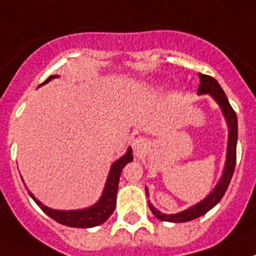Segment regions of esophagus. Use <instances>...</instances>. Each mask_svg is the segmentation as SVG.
Returning a JSON list of instances; mask_svg holds the SVG:
<instances>
[{
  "instance_id": "obj_1",
  "label": "esophagus",
  "mask_w": 256,
  "mask_h": 256,
  "mask_svg": "<svg viewBox=\"0 0 256 256\" xmlns=\"http://www.w3.org/2000/svg\"><path fill=\"white\" fill-rule=\"evenodd\" d=\"M132 146L136 153H141V152L145 150V148H146V141L144 140L142 137H137V138L133 140Z\"/></svg>"
}]
</instances>
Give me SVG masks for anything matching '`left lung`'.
Masks as SVG:
<instances>
[{"mask_svg": "<svg viewBox=\"0 0 256 256\" xmlns=\"http://www.w3.org/2000/svg\"><path fill=\"white\" fill-rule=\"evenodd\" d=\"M200 77V85L198 88V94H209L212 96L218 106L221 107L225 119H226L228 128H229V138H228V150H226V162H225V168H224L222 175L221 179L218 180L217 186L213 188V191L206 196V199L202 200L200 202L192 206L191 208L186 209L183 212L175 213V214H166V213L160 212L158 209L153 206L149 202V208L153 212V214L161 221H168V222H187L191 220H195L198 217L206 214L208 210L216 206L220 200L222 199V196L225 195L229 183L233 176L234 168H236V160H237V138H238V122H237V114L233 110V107L230 106L229 100L226 98V94L224 92L218 82L210 76H206L199 73ZM146 195H149L148 190Z\"/></svg>", "mask_w": 256, "mask_h": 256, "instance_id": "obj_1", "label": "left lung"}]
</instances>
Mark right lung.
Instances as JSON below:
<instances>
[{
  "mask_svg": "<svg viewBox=\"0 0 256 256\" xmlns=\"http://www.w3.org/2000/svg\"><path fill=\"white\" fill-rule=\"evenodd\" d=\"M56 77L57 76H50L42 85L47 84L52 78ZM130 161H133L132 149L128 148V150H126V153L124 154L123 157H120L111 166L108 178H107V182H106L104 190H103L100 199L95 202L94 206H88V208L77 209V210H57V209L48 208L44 204H42L39 200L35 199V196L30 191L28 194L34 199V202L42 208V210L58 224H62L65 226L84 228V229L98 226L100 224L106 222L108 220V217L112 214L116 206V194H118V187H119L120 174H122V170H123L124 166Z\"/></svg>",
  "mask_w": 256,
  "mask_h": 256,
  "instance_id": "1",
  "label": "right lung"
}]
</instances>
